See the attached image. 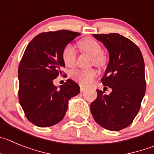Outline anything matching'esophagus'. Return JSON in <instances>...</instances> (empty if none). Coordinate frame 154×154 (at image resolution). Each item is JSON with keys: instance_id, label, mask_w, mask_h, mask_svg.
I'll use <instances>...</instances> for the list:
<instances>
[{"instance_id": "1", "label": "esophagus", "mask_w": 154, "mask_h": 154, "mask_svg": "<svg viewBox=\"0 0 154 154\" xmlns=\"http://www.w3.org/2000/svg\"><path fill=\"white\" fill-rule=\"evenodd\" d=\"M80 91H81V92H84L86 90H87V88H86L85 87H84L83 85H80Z\"/></svg>"}]
</instances>
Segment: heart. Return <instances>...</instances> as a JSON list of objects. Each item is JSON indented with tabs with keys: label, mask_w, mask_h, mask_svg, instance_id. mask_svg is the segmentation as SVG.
I'll return each mask as SVG.
<instances>
[{
	"label": "heart",
	"mask_w": 154,
	"mask_h": 154,
	"mask_svg": "<svg viewBox=\"0 0 154 154\" xmlns=\"http://www.w3.org/2000/svg\"><path fill=\"white\" fill-rule=\"evenodd\" d=\"M79 47L84 52L92 55V63L97 66L104 65L107 58L103 53L102 47L100 43L94 38H84L79 42ZM76 50L71 44H67L62 51V60L67 67H72L76 61ZM97 71L94 69L88 70H76L71 72V77L78 81L82 85L88 86L97 77Z\"/></svg>",
	"instance_id": "b5f03b06"
}]
</instances>
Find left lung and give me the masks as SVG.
<instances>
[{
	"mask_svg": "<svg viewBox=\"0 0 154 154\" xmlns=\"http://www.w3.org/2000/svg\"><path fill=\"white\" fill-rule=\"evenodd\" d=\"M93 36L109 51V61L101 82L112 92L107 95L97 90L90 112L97 124L117 131L130 125L140 109L146 90L144 61L138 47L120 34Z\"/></svg>",
	"mask_w": 154,
	"mask_h": 154,
	"instance_id": "8db88e82",
	"label": "left lung"
}]
</instances>
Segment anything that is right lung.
I'll return each mask as SVG.
<instances>
[{
	"mask_svg": "<svg viewBox=\"0 0 154 154\" xmlns=\"http://www.w3.org/2000/svg\"><path fill=\"white\" fill-rule=\"evenodd\" d=\"M80 35L69 30L42 32L26 48L18 69L19 101L27 119L38 127L60 122L69 100L80 93L78 84L70 79L59 87L53 84L65 67L63 49Z\"/></svg>",
	"mask_w": 154,
	"mask_h": 154,
	"instance_id": "add662e5",
	"label": "right lung"
}]
</instances>
